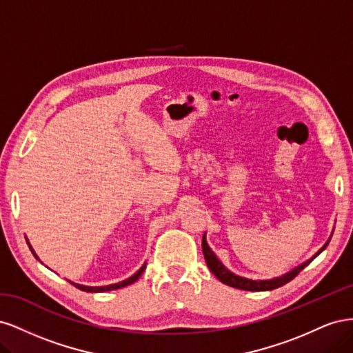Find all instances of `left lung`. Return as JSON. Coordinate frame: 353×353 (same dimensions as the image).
I'll list each match as a JSON object with an SVG mask.
<instances>
[{
	"label": "left lung",
	"instance_id": "obj_1",
	"mask_svg": "<svg viewBox=\"0 0 353 353\" xmlns=\"http://www.w3.org/2000/svg\"><path fill=\"white\" fill-rule=\"evenodd\" d=\"M328 243H330V241H327V243L324 244V248H323L321 250H319V252L314 256L312 259H309L307 262L302 263L301 266H297V268H294L293 271H290L288 274L280 276V279L263 280V281L248 280V279H243V276L234 275L232 272H230V271L225 268V266H223V265L218 261L215 253H213V252L210 250V248H209L208 243H206L205 236H203V240H201V249H203V254H205V259H206V263H208V266H209L210 272H212L213 275H215L221 283L227 284V285H230V287H234V288H240V290H248V292H266V290H274V288H279V287L287 284L288 281H292V280L294 279V276L305 268V266H307L309 263H311V262L316 258V256L327 248Z\"/></svg>",
	"mask_w": 353,
	"mask_h": 353
}]
</instances>
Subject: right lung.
Wrapping results in <instances>:
<instances>
[{"label": "right lung", "mask_w": 353, "mask_h": 353, "mask_svg": "<svg viewBox=\"0 0 353 353\" xmlns=\"http://www.w3.org/2000/svg\"><path fill=\"white\" fill-rule=\"evenodd\" d=\"M30 248V245H29ZM30 252L34 253V256L37 258V254H35V252L30 249ZM145 270V265H143L140 270H138L132 276H130V279L128 280H125V281H122V283H117V284H110V285H104V287H88V285H81V284H74V283H72L74 287H78L79 290H82V292H88V293H97V292H110V290H116V288H122V287H125V285H130V284H132V283H135L138 279H140V275L143 274V271Z\"/></svg>", "instance_id": "obj_1"}]
</instances>
